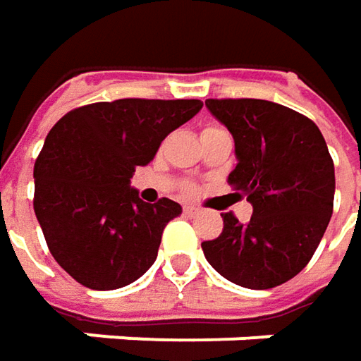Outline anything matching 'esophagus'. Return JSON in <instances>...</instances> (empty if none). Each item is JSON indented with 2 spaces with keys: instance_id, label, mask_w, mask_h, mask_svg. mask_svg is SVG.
I'll return each mask as SVG.
<instances>
[{
  "instance_id": "1",
  "label": "esophagus",
  "mask_w": 361,
  "mask_h": 361,
  "mask_svg": "<svg viewBox=\"0 0 361 361\" xmlns=\"http://www.w3.org/2000/svg\"><path fill=\"white\" fill-rule=\"evenodd\" d=\"M183 214H185L188 218H195V216L200 214V209H197V207H192V205H183Z\"/></svg>"
}]
</instances>
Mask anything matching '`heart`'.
<instances>
[{
    "instance_id": "1",
    "label": "heart",
    "mask_w": 361,
    "mask_h": 361,
    "mask_svg": "<svg viewBox=\"0 0 361 361\" xmlns=\"http://www.w3.org/2000/svg\"><path fill=\"white\" fill-rule=\"evenodd\" d=\"M212 128H216V126H207L205 130H212ZM183 192H185V193H193V192H195V185H193V183H190V181H188V183H183Z\"/></svg>"
}]
</instances>
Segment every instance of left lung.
Instances as JSON below:
<instances>
[{"instance_id":"left-lung-1","label":"left lung","mask_w":361,"mask_h":361,"mask_svg":"<svg viewBox=\"0 0 361 361\" xmlns=\"http://www.w3.org/2000/svg\"><path fill=\"white\" fill-rule=\"evenodd\" d=\"M230 130L238 166L235 195L254 205L247 224L221 214L224 230L202 243L226 280L269 290L298 276L322 242L334 212V159L310 118L266 99H205Z\"/></svg>"}]
</instances>
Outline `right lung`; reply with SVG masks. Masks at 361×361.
I'll return each mask as SVG.
<instances>
[{
  "mask_svg": "<svg viewBox=\"0 0 361 361\" xmlns=\"http://www.w3.org/2000/svg\"><path fill=\"white\" fill-rule=\"evenodd\" d=\"M200 99L126 97L75 107L35 159L33 209L59 266L90 290H118L152 267L181 205L145 204L130 190L137 166L202 109Z\"/></svg>",
  "mask_w": 361,
  "mask_h": 361,
  "instance_id": "add662e5",
  "label": "right lung"
}]
</instances>
